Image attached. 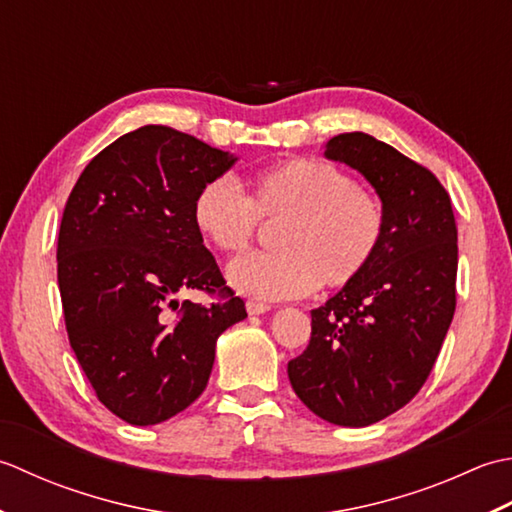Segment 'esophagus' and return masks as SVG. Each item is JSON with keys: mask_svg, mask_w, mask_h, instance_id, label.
<instances>
[{"mask_svg": "<svg viewBox=\"0 0 512 512\" xmlns=\"http://www.w3.org/2000/svg\"><path fill=\"white\" fill-rule=\"evenodd\" d=\"M247 314L249 316H263L267 314V311H271V305H267V302H258V300H247Z\"/></svg>", "mask_w": 512, "mask_h": 512, "instance_id": "esophagus-1", "label": "esophagus"}]
</instances>
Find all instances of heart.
Wrapping results in <instances>:
<instances>
[{"label":"heart","instance_id":"obj_1","mask_svg":"<svg viewBox=\"0 0 512 512\" xmlns=\"http://www.w3.org/2000/svg\"><path fill=\"white\" fill-rule=\"evenodd\" d=\"M260 216L283 221L280 249L247 254L227 269L229 285L258 300L300 298L318 283L327 289L356 283L384 236L378 196L338 165L318 159H289L258 172L252 196L232 176H216L192 203L196 229L225 254L252 243Z\"/></svg>","mask_w":512,"mask_h":512}]
</instances>
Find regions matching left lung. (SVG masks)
<instances>
[{
  "label": "left lung",
  "instance_id": "obj_1",
  "mask_svg": "<svg viewBox=\"0 0 512 512\" xmlns=\"http://www.w3.org/2000/svg\"><path fill=\"white\" fill-rule=\"evenodd\" d=\"M325 156L373 185L384 236L356 283L311 309V340L287 373L309 411L360 429L409 404L440 356L455 314L457 227L435 174L389 143L344 132Z\"/></svg>",
  "mask_w": 512,
  "mask_h": 512
}]
</instances>
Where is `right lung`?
Here are the masks:
<instances>
[{
	"label": "right lung",
	"mask_w": 512,
	"mask_h": 512,
	"mask_svg": "<svg viewBox=\"0 0 512 512\" xmlns=\"http://www.w3.org/2000/svg\"><path fill=\"white\" fill-rule=\"evenodd\" d=\"M236 156L143 125L92 159L68 196L57 280L70 347L97 398L128 424L170 420L210 380L216 340L247 318L192 218L196 192ZM219 291L205 308L175 294Z\"/></svg>",
	"instance_id": "add662e5"
}]
</instances>
